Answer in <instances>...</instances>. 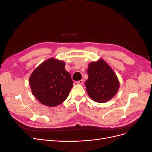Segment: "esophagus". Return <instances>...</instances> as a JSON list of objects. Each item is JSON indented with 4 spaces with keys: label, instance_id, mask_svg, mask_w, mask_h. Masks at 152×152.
I'll use <instances>...</instances> for the list:
<instances>
[{
    "label": "esophagus",
    "instance_id": "1",
    "mask_svg": "<svg viewBox=\"0 0 152 152\" xmlns=\"http://www.w3.org/2000/svg\"><path fill=\"white\" fill-rule=\"evenodd\" d=\"M83 82H84V80H79V81H77V84H83Z\"/></svg>",
    "mask_w": 152,
    "mask_h": 152
}]
</instances>
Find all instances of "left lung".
Returning a JSON list of instances; mask_svg holds the SVG:
<instances>
[{"mask_svg": "<svg viewBox=\"0 0 152 152\" xmlns=\"http://www.w3.org/2000/svg\"><path fill=\"white\" fill-rule=\"evenodd\" d=\"M86 91L94 102L104 103L117 94L120 82L113 69L103 59L88 64Z\"/></svg>", "mask_w": 152, "mask_h": 152, "instance_id": "1", "label": "left lung"}]
</instances>
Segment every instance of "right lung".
I'll use <instances>...</instances> for the list:
<instances>
[{
	"label": "right lung",
	"mask_w": 152,
	"mask_h": 152,
	"mask_svg": "<svg viewBox=\"0 0 152 152\" xmlns=\"http://www.w3.org/2000/svg\"><path fill=\"white\" fill-rule=\"evenodd\" d=\"M65 62L49 58L37 67L29 78L32 94L44 105L54 107L60 104L69 95L73 87Z\"/></svg>",
	"instance_id": "right-lung-1"
}]
</instances>
